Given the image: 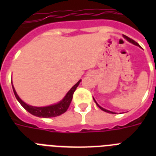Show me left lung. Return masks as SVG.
I'll return each mask as SVG.
<instances>
[{"instance_id":"left-lung-1","label":"left lung","mask_w":156,"mask_h":156,"mask_svg":"<svg viewBox=\"0 0 156 156\" xmlns=\"http://www.w3.org/2000/svg\"><path fill=\"white\" fill-rule=\"evenodd\" d=\"M124 37L126 38V40H128L129 42L132 43V44H134V45H137V46H138V43L136 42V41H134V40H132V39H130V38H129L128 36H126V35H124ZM93 99H94V98H93ZM95 103H96V102H95ZM96 104H97V106L99 107V108H100L101 109V110H103V111L106 112H109V113H114V112H111V111H108V110H106V109L103 108L102 107H100V105H99V104H97V103H96Z\"/></svg>"}]
</instances>
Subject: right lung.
Here are the masks:
<instances>
[{"label": "right lung", "mask_w": 156, "mask_h": 156, "mask_svg": "<svg viewBox=\"0 0 156 156\" xmlns=\"http://www.w3.org/2000/svg\"><path fill=\"white\" fill-rule=\"evenodd\" d=\"M81 80H79L78 83H76L75 85L73 86V87L71 88L70 90H69V92L66 94L63 100L60 101L58 104H54V105H50L48 107H33L30 106L28 104H25L23 100H21L20 98L18 97V95H17L15 90L13 87V90L15 95L16 99L18 100V101L20 103V104L27 110L29 112L30 114H32L34 116H39V117H45V118H48V117H55V116H60L61 114H63L64 112H66L67 111V109L69 107L72 99H73V92L75 91L76 88L78 87V86L79 85Z\"/></svg>", "instance_id": "right-lung-1"}]
</instances>
